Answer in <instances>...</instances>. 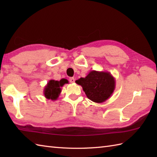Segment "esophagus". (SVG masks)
<instances>
[{
    "label": "esophagus",
    "mask_w": 157,
    "mask_h": 157,
    "mask_svg": "<svg viewBox=\"0 0 157 157\" xmlns=\"http://www.w3.org/2000/svg\"><path fill=\"white\" fill-rule=\"evenodd\" d=\"M69 82L71 83H74L75 82V78H69Z\"/></svg>",
    "instance_id": "1"
}]
</instances>
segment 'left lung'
Instances as JSON below:
<instances>
[{"label": "left lung", "mask_w": 157, "mask_h": 157, "mask_svg": "<svg viewBox=\"0 0 157 157\" xmlns=\"http://www.w3.org/2000/svg\"><path fill=\"white\" fill-rule=\"evenodd\" d=\"M80 85L87 97L96 103H102L111 97L115 88V79L110 72L92 70L85 78L75 81Z\"/></svg>", "instance_id": "1"}]
</instances>
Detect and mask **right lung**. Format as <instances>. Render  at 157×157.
<instances>
[{
    "instance_id": "1",
    "label": "right lung",
    "mask_w": 157,
    "mask_h": 157,
    "mask_svg": "<svg viewBox=\"0 0 157 157\" xmlns=\"http://www.w3.org/2000/svg\"><path fill=\"white\" fill-rule=\"evenodd\" d=\"M69 82L66 79H61L60 81H56L51 79L46 85L44 89V94L46 98L51 99L52 101H56L61 92V87Z\"/></svg>"
}]
</instances>
